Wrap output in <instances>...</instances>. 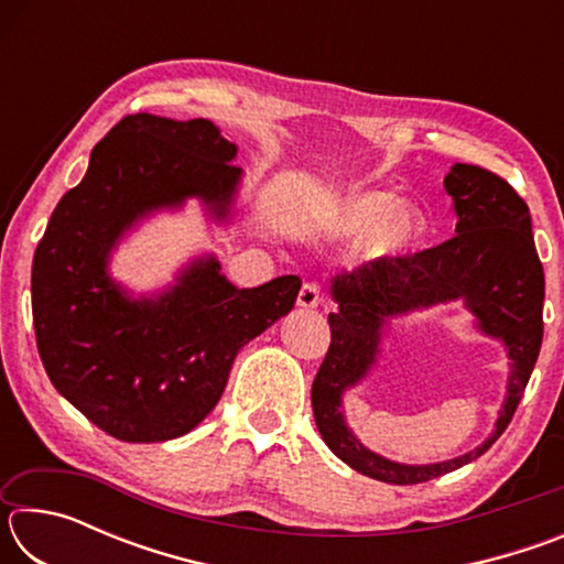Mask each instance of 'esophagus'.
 <instances>
[{"mask_svg":"<svg viewBox=\"0 0 564 564\" xmlns=\"http://www.w3.org/2000/svg\"><path fill=\"white\" fill-rule=\"evenodd\" d=\"M323 301L318 283H303L299 291V305L301 308H316V305Z\"/></svg>","mask_w":564,"mask_h":564,"instance_id":"esophagus-1","label":"esophagus"}]
</instances>
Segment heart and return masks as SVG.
I'll use <instances>...</instances> for the list:
<instances>
[{
    "label": "heart",
    "instance_id": "1",
    "mask_svg": "<svg viewBox=\"0 0 564 564\" xmlns=\"http://www.w3.org/2000/svg\"><path fill=\"white\" fill-rule=\"evenodd\" d=\"M333 228L348 238L373 234L370 248L376 256H400L423 236V216L415 208L400 206V198L390 191H368L340 206Z\"/></svg>",
    "mask_w": 564,
    "mask_h": 564
}]
</instances>
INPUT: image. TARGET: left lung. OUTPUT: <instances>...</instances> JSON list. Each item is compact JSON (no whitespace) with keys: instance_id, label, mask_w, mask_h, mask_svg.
Here are the masks:
<instances>
[{"instance_id":"obj_1","label":"left lung","mask_w":564,"mask_h":564,"mask_svg":"<svg viewBox=\"0 0 564 564\" xmlns=\"http://www.w3.org/2000/svg\"><path fill=\"white\" fill-rule=\"evenodd\" d=\"M453 196L455 236L425 251L395 256L333 279L330 348L311 388L313 417L326 445L352 470L390 485H415L473 463L510 425L542 346L545 273L534 251L530 208L492 171L455 164L445 176ZM463 297L478 327L500 337L513 362L494 435L480 448L433 466L393 464L362 448L339 413L341 393L375 365L382 326L393 315Z\"/></svg>"}]
</instances>
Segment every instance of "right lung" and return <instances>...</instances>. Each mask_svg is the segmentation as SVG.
Here are the masks:
<instances>
[{
    "instance_id": "1",
    "label": "right lung",
    "mask_w": 564,
    "mask_h": 564,
    "mask_svg": "<svg viewBox=\"0 0 564 564\" xmlns=\"http://www.w3.org/2000/svg\"><path fill=\"white\" fill-rule=\"evenodd\" d=\"M212 121L139 111L97 147L56 204L32 265L36 348L52 386L104 433L164 443L212 413L248 340L293 308L299 275L236 289L214 256L156 299H129L107 273L123 231L196 196L228 216L241 169Z\"/></svg>"
}]
</instances>
